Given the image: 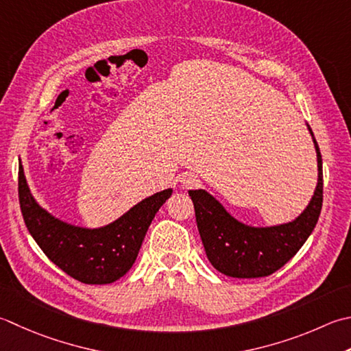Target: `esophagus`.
Listing matches in <instances>:
<instances>
[{"mask_svg": "<svg viewBox=\"0 0 351 351\" xmlns=\"http://www.w3.org/2000/svg\"><path fill=\"white\" fill-rule=\"evenodd\" d=\"M181 182H182L187 189H193V187H196V185H197L199 180H197V176L193 175V173H185V175L182 176Z\"/></svg>", "mask_w": 351, "mask_h": 351, "instance_id": "esophagus-1", "label": "esophagus"}]
</instances>
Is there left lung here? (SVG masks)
Instances as JSON below:
<instances>
[{"mask_svg":"<svg viewBox=\"0 0 351 351\" xmlns=\"http://www.w3.org/2000/svg\"><path fill=\"white\" fill-rule=\"evenodd\" d=\"M308 130L313 136L311 126ZM318 156V185L311 204L293 222L252 228L231 217L205 190H190L196 223L210 263L234 278L267 277L285 266L300 251L318 222L322 207V158Z\"/></svg>","mask_w":351,"mask_h":351,"instance_id":"obj_1","label":"left lung"}]
</instances>
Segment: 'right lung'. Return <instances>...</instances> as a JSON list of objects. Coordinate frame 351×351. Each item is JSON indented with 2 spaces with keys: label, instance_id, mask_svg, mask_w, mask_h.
<instances>
[{
  "label": "right lung",
  "instance_id": "right-lung-1",
  "mask_svg": "<svg viewBox=\"0 0 351 351\" xmlns=\"http://www.w3.org/2000/svg\"><path fill=\"white\" fill-rule=\"evenodd\" d=\"M171 189L146 197L125 216L103 228L73 226L43 210L30 195L19 164L18 196L24 222L39 248L51 262L85 285H108L132 267L144 236Z\"/></svg>",
  "mask_w": 351,
  "mask_h": 351
}]
</instances>
